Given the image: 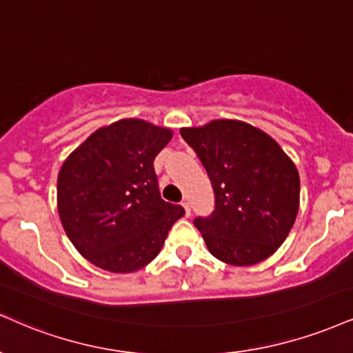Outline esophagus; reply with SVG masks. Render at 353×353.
I'll return each instance as SVG.
<instances>
[{
  "label": "esophagus",
  "instance_id": "34e87169",
  "mask_svg": "<svg viewBox=\"0 0 353 353\" xmlns=\"http://www.w3.org/2000/svg\"><path fill=\"white\" fill-rule=\"evenodd\" d=\"M182 207H184V209H185V214L190 215V203H189V201L182 202Z\"/></svg>",
  "mask_w": 353,
  "mask_h": 353
}]
</instances>
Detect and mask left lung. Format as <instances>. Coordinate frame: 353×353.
Masks as SVG:
<instances>
[{
	"label": "left lung",
	"mask_w": 353,
	"mask_h": 353,
	"mask_svg": "<svg viewBox=\"0 0 353 353\" xmlns=\"http://www.w3.org/2000/svg\"><path fill=\"white\" fill-rule=\"evenodd\" d=\"M181 136L214 188V214L194 220L209 252L233 266L271 256L299 210V174L290 156L265 131L239 120L181 128Z\"/></svg>",
	"instance_id": "left-lung-1"
}]
</instances>
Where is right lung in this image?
<instances>
[{
    "mask_svg": "<svg viewBox=\"0 0 353 353\" xmlns=\"http://www.w3.org/2000/svg\"><path fill=\"white\" fill-rule=\"evenodd\" d=\"M172 130L138 118L101 126L63 161L57 209L77 252L110 273H133L158 256L185 210L161 199L154 158Z\"/></svg>",
    "mask_w": 353,
    "mask_h": 353,
    "instance_id": "right-lung-1",
    "label": "right lung"
}]
</instances>
